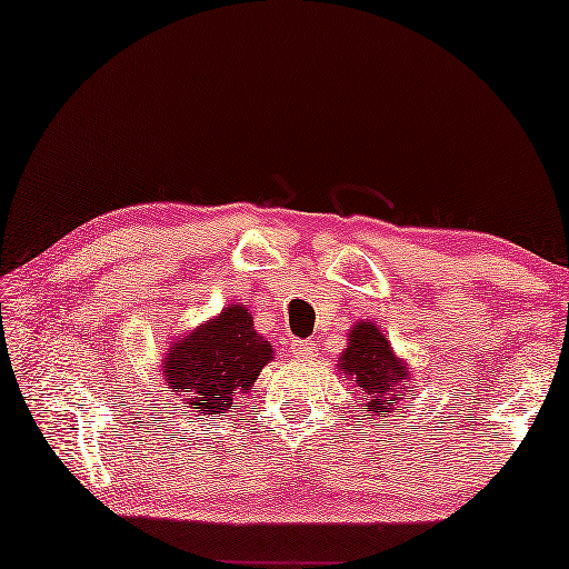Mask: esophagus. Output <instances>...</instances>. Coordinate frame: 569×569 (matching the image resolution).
Returning <instances> with one entry per match:
<instances>
[{"label":"esophagus","instance_id":"obj_1","mask_svg":"<svg viewBox=\"0 0 569 569\" xmlns=\"http://www.w3.org/2000/svg\"><path fill=\"white\" fill-rule=\"evenodd\" d=\"M290 352L300 360H310L318 356V346H315V340H295L290 346Z\"/></svg>","mask_w":569,"mask_h":569}]
</instances>
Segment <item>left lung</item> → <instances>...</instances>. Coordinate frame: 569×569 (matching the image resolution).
<instances>
[{"instance_id":"left-lung-1","label":"left lung","mask_w":569,"mask_h":569,"mask_svg":"<svg viewBox=\"0 0 569 569\" xmlns=\"http://www.w3.org/2000/svg\"><path fill=\"white\" fill-rule=\"evenodd\" d=\"M348 338L350 342L340 358V370L366 396V406L372 413H390L388 408L400 403V396L411 383V370L396 358L388 338L376 325L358 322Z\"/></svg>"}]
</instances>
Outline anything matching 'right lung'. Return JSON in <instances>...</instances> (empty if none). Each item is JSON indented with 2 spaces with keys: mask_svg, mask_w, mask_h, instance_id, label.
Here are the masks:
<instances>
[{
  "mask_svg": "<svg viewBox=\"0 0 569 569\" xmlns=\"http://www.w3.org/2000/svg\"><path fill=\"white\" fill-rule=\"evenodd\" d=\"M272 346L251 328L249 310L231 305L217 320L186 335L166 352L163 376L173 398L203 416L223 413L234 398L249 396Z\"/></svg>",
  "mask_w": 569,
  "mask_h": 569,
  "instance_id": "add662e5",
  "label": "right lung"
}]
</instances>
